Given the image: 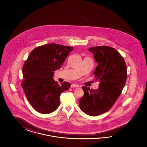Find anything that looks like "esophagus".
I'll use <instances>...</instances> for the list:
<instances>
[{
    "label": "esophagus",
    "mask_w": 147,
    "mask_h": 147,
    "mask_svg": "<svg viewBox=\"0 0 147 147\" xmlns=\"http://www.w3.org/2000/svg\"><path fill=\"white\" fill-rule=\"evenodd\" d=\"M79 87V86L78 85H76V84H73L71 85V88H74V87Z\"/></svg>",
    "instance_id": "1"
}]
</instances>
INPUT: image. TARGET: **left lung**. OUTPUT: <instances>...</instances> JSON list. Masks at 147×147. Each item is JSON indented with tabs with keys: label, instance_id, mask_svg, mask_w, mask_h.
Returning a JSON list of instances; mask_svg holds the SVG:
<instances>
[{
	"label": "left lung",
	"instance_id": "1",
	"mask_svg": "<svg viewBox=\"0 0 147 147\" xmlns=\"http://www.w3.org/2000/svg\"><path fill=\"white\" fill-rule=\"evenodd\" d=\"M88 50L98 63L94 74L100 82L95 90L82 87L84 95L79 106L85 114L95 116L108 111L120 96L127 80V66L124 58L113 47L99 46Z\"/></svg>",
	"mask_w": 147,
	"mask_h": 147
}]
</instances>
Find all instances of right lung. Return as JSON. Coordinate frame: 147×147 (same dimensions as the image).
<instances>
[{
	"instance_id": "right-lung-1",
	"label": "right lung",
	"mask_w": 147,
	"mask_h": 147,
	"mask_svg": "<svg viewBox=\"0 0 147 147\" xmlns=\"http://www.w3.org/2000/svg\"><path fill=\"white\" fill-rule=\"evenodd\" d=\"M73 47L49 44L33 49L22 67V89L36 111L43 114L55 111L60 105V95L71 87L63 82L59 85L53 79L73 51Z\"/></svg>"
}]
</instances>
